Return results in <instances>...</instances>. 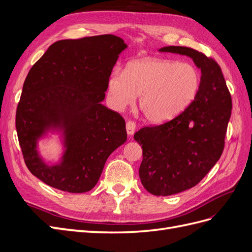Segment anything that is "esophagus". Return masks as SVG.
Returning a JSON list of instances; mask_svg holds the SVG:
<instances>
[{"mask_svg": "<svg viewBox=\"0 0 252 252\" xmlns=\"http://www.w3.org/2000/svg\"><path fill=\"white\" fill-rule=\"evenodd\" d=\"M126 131L129 135H132L135 131V123L132 121H128L126 123Z\"/></svg>", "mask_w": 252, "mask_h": 252, "instance_id": "obj_1", "label": "esophagus"}]
</instances>
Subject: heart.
Here are the masks:
<instances>
[{
    "instance_id": "1",
    "label": "heart",
    "mask_w": 252,
    "mask_h": 252,
    "mask_svg": "<svg viewBox=\"0 0 252 252\" xmlns=\"http://www.w3.org/2000/svg\"><path fill=\"white\" fill-rule=\"evenodd\" d=\"M200 86L201 74L194 65L161 59L133 61L124 72H111L107 81L114 108H126L139 95L140 108L152 123L178 117L193 102Z\"/></svg>"
}]
</instances>
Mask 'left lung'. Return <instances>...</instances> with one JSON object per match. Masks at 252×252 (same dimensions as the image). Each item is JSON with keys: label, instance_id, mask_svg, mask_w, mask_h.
<instances>
[{"label": "left lung", "instance_id": "obj_1", "mask_svg": "<svg viewBox=\"0 0 252 252\" xmlns=\"http://www.w3.org/2000/svg\"><path fill=\"white\" fill-rule=\"evenodd\" d=\"M192 59L201 69V86L193 102L177 118L134 133L143 149L139 173L144 188L155 195H172L194 187L219 161L224 149L232 102L216 61L202 52L167 46Z\"/></svg>", "mask_w": 252, "mask_h": 252}]
</instances>
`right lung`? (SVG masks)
Segmentation results:
<instances>
[{"label": "right lung", "instance_id": "add662e5", "mask_svg": "<svg viewBox=\"0 0 252 252\" xmlns=\"http://www.w3.org/2000/svg\"><path fill=\"white\" fill-rule=\"evenodd\" d=\"M127 48L113 34L61 40L32 67L23 85L16 127L29 171L62 191L93 189L112 152L127 140L125 121L102 104L120 53ZM59 134L63 152L55 164L38 141Z\"/></svg>", "mask_w": 252, "mask_h": 252}]
</instances>
